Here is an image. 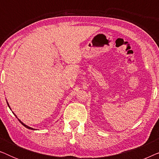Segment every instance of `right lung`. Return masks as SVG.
<instances>
[{
    "label": "right lung",
    "mask_w": 159,
    "mask_h": 159,
    "mask_svg": "<svg viewBox=\"0 0 159 159\" xmlns=\"http://www.w3.org/2000/svg\"><path fill=\"white\" fill-rule=\"evenodd\" d=\"M7 104H8V107H9V108H10V106H9V104H8V102H7ZM10 109H11V108H10ZM14 115H15V116H16V114H14ZM16 118H17V116H16ZM17 119H18V118H17ZM18 120H19V121H20V123L21 124V125H22L23 126H25V127L26 128H27V129H33V128H32V127H29V126L26 125H25V124H24V123L22 122V121H21V120H19V119H18Z\"/></svg>",
    "instance_id": "obj_1"
}]
</instances>
